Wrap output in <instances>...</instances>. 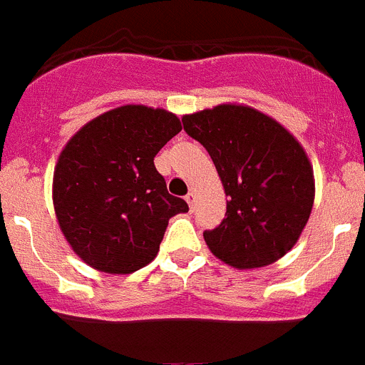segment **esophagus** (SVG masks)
Wrapping results in <instances>:
<instances>
[{"mask_svg":"<svg viewBox=\"0 0 365 365\" xmlns=\"http://www.w3.org/2000/svg\"><path fill=\"white\" fill-rule=\"evenodd\" d=\"M195 201H197V193L190 192L188 195H186V202H188L190 210H193V208H195Z\"/></svg>","mask_w":365,"mask_h":365,"instance_id":"obj_1","label":"esophagus"}]
</instances>
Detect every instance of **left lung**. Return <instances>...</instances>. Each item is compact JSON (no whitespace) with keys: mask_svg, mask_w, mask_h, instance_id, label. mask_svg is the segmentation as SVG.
<instances>
[{"mask_svg":"<svg viewBox=\"0 0 365 365\" xmlns=\"http://www.w3.org/2000/svg\"><path fill=\"white\" fill-rule=\"evenodd\" d=\"M185 131L206 148L225 188L227 217L205 241L240 270L282 259L307 225L314 172L298 138L267 113L237 102L182 115Z\"/></svg>","mask_w":365,"mask_h":365,"instance_id":"obj_1","label":"left lung"}]
</instances>
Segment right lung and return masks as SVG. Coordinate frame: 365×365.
I'll use <instances>...</instances> for the list:
<instances>
[{"mask_svg":"<svg viewBox=\"0 0 365 365\" xmlns=\"http://www.w3.org/2000/svg\"><path fill=\"white\" fill-rule=\"evenodd\" d=\"M182 130L175 113L109 109L67 140L54 166L53 206L73 252L91 269L131 274L159 254L170 217L188 212L153 159Z\"/></svg>","mask_w":365,"mask_h":365,"instance_id":"1","label":"right lung"}]
</instances>
